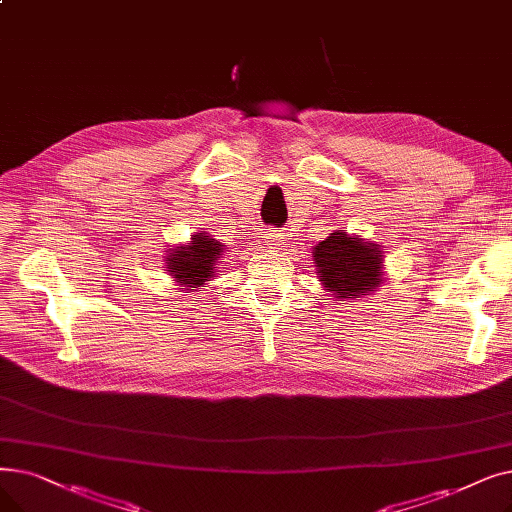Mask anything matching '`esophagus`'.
Segmentation results:
<instances>
[{"label":"esophagus","instance_id":"34e87169","mask_svg":"<svg viewBox=\"0 0 512 512\" xmlns=\"http://www.w3.org/2000/svg\"><path fill=\"white\" fill-rule=\"evenodd\" d=\"M265 238H268L272 247H282V244H286V234L282 230H270L265 234Z\"/></svg>","mask_w":512,"mask_h":512}]
</instances>
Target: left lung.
<instances>
[{
    "label": "left lung",
    "mask_w": 512,
    "mask_h": 512,
    "mask_svg": "<svg viewBox=\"0 0 512 512\" xmlns=\"http://www.w3.org/2000/svg\"><path fill=\"white\" fill-rule=\"evenodd\" d=\"M318 282L335 301H355L372 295L385 282L381 244L335 230L311 251Z\"/></svg>",
    "instance_id": "8db88e82"
}]
</instances>
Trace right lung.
I'll list each match as a JSON object with an SVG mask.
<instances>
[{"mask_svg": "<svg viewBox=\"0 0 512 512\" xmlns=\"http://www.w3.org/2000/svg\"><path fill=\"white\" fill-rule=\"evenodd\" d=\"M226 244L211 238L207 232H196L186 244L167 249V274L184 291L194 293L215 278L219 257L224 255Z\"/></svg>", "mask_w": 512, "mask_h": 512, "instance_id": "right-lung-1", "label": "right lung"}]
</instances>
